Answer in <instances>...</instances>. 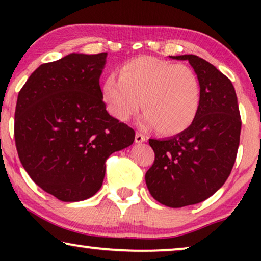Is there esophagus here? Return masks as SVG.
Segmentation results:
<instances>
[{"mask_svg":"<svg viewBox=\"0 0 261 261\" xmlns=\"http://www.w3.org/2000/svg\"><path fill=\"white\" fill-rule=\"evenodd\" d=\"M146 141V137L140 132H138L137 134H135V142H138V144H141V142Z\"/></svg>","mask_w":261,"mask_h":261,"instance_id":"obj_1","label":"esophagus"}]
</instances>
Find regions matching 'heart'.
<instances>
[{"label": "heart", "mask_w": 261, "mask_h": 261, "mask_svg": "<svg viewBox=\"0 0 261 261\" xmlns=\"http://www.w3.org/2000/svg\"><path fill=\"white\" fill-rule=\"evenodd\" d=\"M201 82L191 67L154 57L126 62L120 77L109 74L103 98L114 117L127 121L142 106L141 124L163 135H176L191 126L201 105Z\"/></svg>", "instance_id": "b5f03b06"}]
</instances>
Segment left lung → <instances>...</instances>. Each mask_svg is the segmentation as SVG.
<instances>
[{"label": "left lung", "instance_id": "1", "mask_svg": "<svg viewBox=\"0 0 261 261\" xmlns=\"http://www.w3.org/2000/svg\"><path fill=\"white\" fill-rule=\"evenodd\" d=\"M189 60L201 82V105L191 126L172 138L149 139L154 162L145 174L152 197L171 208L196 204L229 177L240 144L241 117L230 80L194 55Z\"/></svg>", "mask_w": 261, "mask_h": 261}]
</instances>
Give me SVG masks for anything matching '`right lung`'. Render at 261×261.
<instances>
[{"instance_id":"obj_1","label":"right lung","mask_w":261,"mask_h":261,"mask_svg":"<svg viewBox=\"0 0 261 261\" xmlns=\"http://www.w3.org/2000/svg\"><path fill=\"white\" fill-rule=\"evenodd\" d=\"M107 53H71L42 64L19 92L14 137L32 180L63 202L94 196L112 153L133 144L135 132L110 116L99 76Z\"/></svg>"}]
</instances>
